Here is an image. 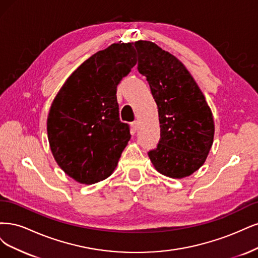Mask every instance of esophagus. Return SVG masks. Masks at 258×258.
<instances>
[{
	"instance_id": "1",
	"label": "esophagus",
	"mask_w": 258,
	"mask_h": 258,
	"mask_svg": "<svg viewBox=\"0 0 258 258\" xmlns=\"http://www.w3.org/2000/svg\"><path fill=\"white\" fill-rule=\"evenodd\" d=\"M131 126H132V130H133V131L136 132V131L138 130V122H137V121L132 122V123H131Z\"/></svg>"
}]
</instances>
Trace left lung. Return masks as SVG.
<instances>
[{
  "label": "left lung",
  "mask_w": 258,
  "mask_h": 258,
  "mask_svg": "<svg viewBox=\"0 0 258 258\" xmlns=\"http://www.w3.org/2000/svg\"><path fill=\"white\" fill-rule=\"evenodd\" d=\"M138 72L159 109L161 138L148 153L154 168L182 179L198 170L213 144L214 121L204 93L185 66L152 41L138 40Z\"/></svg>",
  "instance_id": "8db88e82"
}]
</instances>
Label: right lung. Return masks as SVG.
<instances>
[{
    "mask_svg": "<svg viewBox=\"0 0 258 258\" xmlns=\"http://www.w3.org/2000/svg\"><path fill=\"white\" fill-rule=\"evenodd\" d=\"M136 62L131 43L112 44L73 72L53 99L47 118L49 146L60 168L79 183L109 177L131 139L115 94Z\"/></svg>",
    "mask_w": 258,
    "mask_h": 258,
    "instance_id": "obj_1",
    "label": "right lung"
}]
</instances>
